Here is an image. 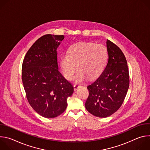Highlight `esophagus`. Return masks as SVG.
<instances>
[{
    "label": "esophagus",
    "instance_id": "34e87169",
    "mask_svg": "<svg viewBox=\"0 0 150 150\" xmlns=\"http://www.w3.org/2000/svg\"><path fill=\"white\" fill-rule=\"evenodd\" d=\"M79 87H80V85H74V90H76Z\"/></svg>",
    "mask_w": 150,
    "mask_h": 150
}]
</instances>
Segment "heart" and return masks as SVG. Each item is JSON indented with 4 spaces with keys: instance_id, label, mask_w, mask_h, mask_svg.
Listing matches in <instances>:
<instances>
[{
    "instance_id": "b5f03b06",
    "label": "heart",
    "mask_w": 150,
    "mask_h": 150,
    "mask_svg": "<svg viewBox=\"0 0 150 150\" xmlns=\"http://www.w3.org/2000/svg\"><path fill=\"white\" fill-rule=\"evenodd\" d=\"M108 59V52L106 47L101 44L82 42L72 45L68 54L60 57V67L65 77L71 80L77 69L74 80L82 83L87 77L93 79L103 71Z\"/></svg>"
}]
</instances>
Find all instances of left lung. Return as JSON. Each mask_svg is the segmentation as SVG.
Instances as JSON below:
<instances>
[{
	"label": "left lung",
	"mask_w": 150,
	"mask_h": 150,
	"mask_svg": "<svg viewBox=\"0 0 150 150\" xmlns=\"http://www.w3.org/2000/svg\"><path fill=\"white\" fill-rule=\"evenodd\" d=\"M108 62L100 76L87 88L85 108L99 117H109L122 105L129 86L127 61L122 50L109 40L106 41Z\"/></svg>",
	"instance_id": "8db88e82"
}]
</instances>
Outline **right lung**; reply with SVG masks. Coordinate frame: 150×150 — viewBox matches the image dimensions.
I'll list each match as a JSON object with an SVG mask.
<instances>
[{
	"label": "right lung",
	"mask_w": 150,
	"mask_h": 150,
	"mask_svg": "<svg viewBox=\"0 0 150 150\" xmlns=\"http://www.w3.org/2000/svg\"><path fill=\"white\" fill-rule=\"evenodd\" d=\"M64 35L46 34L28 50L22 67V79L32 108L46 118L65 112L67 98L74 93L72 85L59 71L57 49Z\"/></svg>",
	"instance_id": "obj_1"
}]
</instances>
